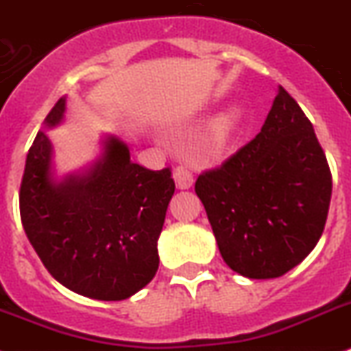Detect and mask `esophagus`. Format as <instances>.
I'll return each mask as SVG.
<instances>
[{
  "label": "esophagus",
  "instance_id": "34e87169",
  "mask_svg": "<svg viewBox=\"0 0 351 351\" xmlns=\"http://www.w3.org/2000/svg\"><path fill=\"white\" fill-rule=\"evenodd\" d=\"M173 181H176V186L179 188V190H188V188H191V184H193V173H191L190 169H186V167H178V169L173 170Z\"/></svg>",
  "mask_w": 351,
  "mask_h": 351
}]
</instances>
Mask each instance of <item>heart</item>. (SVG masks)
<instances>
[{"mask_svg":"<svg viewBox=\"0 0 351 351\" xmlns=\"http://www.w3.org/2000/svg\"><path fill=\"white\" fill-rule=\"evenodd\" d=\"M238 119H239L238 110H230V112L223 113V115H221L217 122L218 138L226 140L227 136L232 133V130L236 128V124H238Z\"/></svg>","mask_w":351,"mask_h":351,"instance_id":"b5f03b06","label":"heart"}]
</instances>
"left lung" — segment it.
Returning a JSON list of instances; mask_svg holds the SVG:
<instances>
[{
    "label": "left lung",
    "mask_w": 351,
    "mask_h": 351,
    "mask_svg": "<svg viewBox=\"0 0 351 351\" xmlns=\"http://www.w3.org/2000/svg\"><path fill=\"white\" fill-rule=\"evenodd\" d=\"M195 193L236 274L275 278L309 256L325 229L332 173L313 124L282 86L261 133L200 173Z\"/></svg>",
    "instance_id": "obj_1"
}]
</instances>
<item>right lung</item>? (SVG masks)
Segmentation results:
<instances>
[{
    "mask_svg": "<svg viewBox=\"0 0 351 351\" xmlns=\"http://www.w3.org/2000/svg\"><path fill=\"white\" fill-rule=\"evenodd\" d=\"M60 97L44 121H64ZM40 130L26 156L19 191L23 227L37 256L60 284L94 300H125L158 271V238L173 195L170 169L131 161L117 136L88 169L55 178L53 142Z\"/></svg>",
    "mask_w": 351,
    "mask_h": 351,
    "instance_id": "obj_1",
    "label": "right lung"
}]
</instances>
